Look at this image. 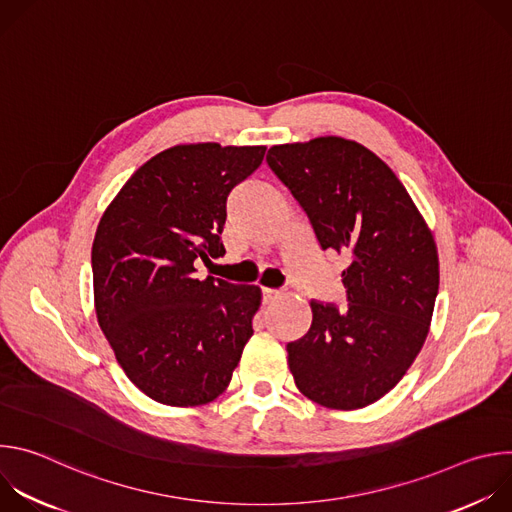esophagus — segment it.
Segmentation results:
<instances>
[{"mask_svg":"<svg viewBox=\"0 0 512 512\" xmlns=\"http://www.w3.org/2000/svg\"><path fill=\"white\" fill-rule=\"evenodd\" d=\"M279 298V291H275V289H263V304H271V302H275Z\"/></svg>","mask_w":512,"mask_h":512,"instance_id":"esophagus-1","label":"esophagus"}]
</instances>
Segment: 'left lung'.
<instances>
[{
    "instance_id": "obj_1",
    "label": "left lung",
    "mask_w": 512,
    "mask_h": 512,
    "mask_svg": "<svg viewBox=\"0 0 512 512\" xmlns=\"http://www.w3.org/2000/svg\"><path fill=\"white\" fill-rule=\"evenodd\" d=\"M267 164L320 247L348 257L346 310L310 302V330L287 344L289 371L322 407H367L403 379L427 338L440 287L431 229L395 172L352 139L273 145Z\"/></svg>"
}]
</instances>
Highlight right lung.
Masks as SVG:
<instances>
[{
    "label": "right lung",
    "instance_id": "1",
    "mask_svg": "<svg viewBox=\"0 0 512 512\" xmlns=\"http://www.w3.org/2000/svg\"><path fill=\"white\" fill-rule=\"evenodd\" d=\"M265 145L180 143L156 154L105 208L91 251L99 326L129 381L170 407L223 395L261 306L257 285L194 277L223 257L229 192Z\"/></svg>",
    "mask_w": 512,
    "mask_h": 512
}]
</instances>
